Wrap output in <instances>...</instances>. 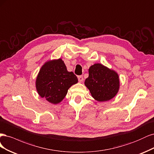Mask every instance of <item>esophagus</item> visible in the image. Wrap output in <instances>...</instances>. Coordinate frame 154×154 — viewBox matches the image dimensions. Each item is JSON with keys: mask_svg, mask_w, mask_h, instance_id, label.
<instances>
[{"mask_svg": "<svg viewBox=\"0 0 154 154\" xmlns=\"http://www.w3.org/2000/svg\"><path fill=\"white\" fill-rule=\"evenodd\" d=\"M78 80H79V82H82L83 81V80H84L83 77H82V75H79V76H78Z\"/></svg>", "mask_w": 154, "mask_h": 154, "instance_id": "34e87169", "label": "esophagus"}]
</instances>
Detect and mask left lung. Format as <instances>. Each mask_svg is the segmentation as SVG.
Wrapping results in <instances>:
<instances>
[{"label": "left lung", "instance_id": "obj_1", "mask_svg": "<svg viewBox=\"0 0 154 154\" xmlns=\"http://www.w3.org/2000/svg\"><path fill=\"white\" fill-rule=\"evenodd\" d=\"M88 72L89 76L84 84L94 99L105 102L116 96L120 89V79L115 70L100 63H95L90 67Z\"/></svg>", "mask_w": 154, "mask_h": 154}]
</instances>
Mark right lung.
Returning <instances> with one entry per match:
<instances>
[{
    "label": "right lung",
    "instance_id": "1",
    "mask_svg": "<svg viewBox=\"0 0 154 154\" xmlns=\"http://www.w3.org/2000/svg\"><path fill=\"white\" fill-rule=\"evenodd\" d=\"M78 82L76 75L68 72L61 58L47 61L39 70L36 80L38 95L51 103L57 104L65 97L68 89Z\"/></svg>",
    "mask_w": 154,
    "mask_h": 154
}]
</instances>
